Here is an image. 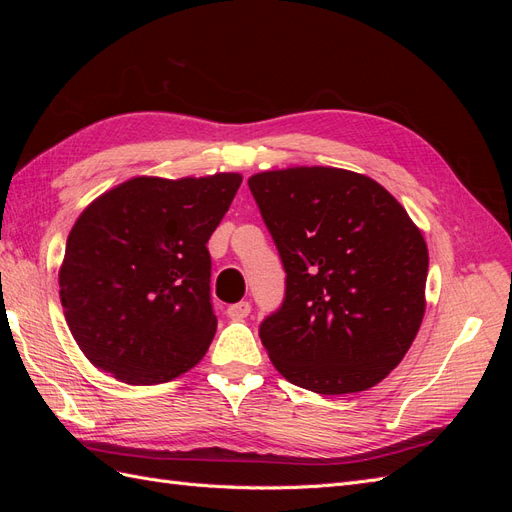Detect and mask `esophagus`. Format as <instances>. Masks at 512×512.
<instances>
[{"label": "esophagus", "mask_w": 512, "mask_h": 512, "mask_svg": "<svg viewBox=\"0 0 512 512\" xmlns=\"http://www.w3.org/2000/svg\"><path fill=\"white\" fill-rule=\"evenodd\" d=\"M250 312H252V305L247 303V301L235 303V305H230V307L226 309V314H228L230 320H243V318L250 316Z\"/></svg>", "instance_id": "obj_1"}]
</instances>
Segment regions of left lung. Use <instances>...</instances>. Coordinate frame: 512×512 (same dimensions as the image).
<instances>
[{"label": "left lung", "instance_id": "1", "mask_svg": "<svg viewBox=\"0 0 512 512\" xmlns=\"http://www.w3.org/2000/svg\"><path fill=\"white\" fill-rule=\"evenodd\" d=\"M286 269L260 324L280 374L320 395L367 391L401 363L425 316L429 252L393 194L333 166L247 179Z\"/></svg>", "mask_w": 512, "mask_h": 512}]
</instances>
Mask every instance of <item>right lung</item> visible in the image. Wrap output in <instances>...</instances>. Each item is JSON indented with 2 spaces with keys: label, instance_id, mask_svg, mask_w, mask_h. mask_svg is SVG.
I'll use <instances>...</instances> for the list:
<instances>
[{
  "label": "right lung",
  "instance_id": "obj_1",
  "mask_svg": "<svg viewBox=\"0 0 512 512\" xmlns=\"http://www.w3.org/2000/svg\"><path fill=\"white\" fill-rule=\"evenodd\" d=\"M243 177H134L74 222L59 297L74 342L113 378L149 386L203 359L218 329L207 241Z\"/></svg>",
  "mask_w": 512,
  "mask_h": 512
}]
</instances>
